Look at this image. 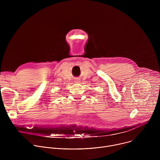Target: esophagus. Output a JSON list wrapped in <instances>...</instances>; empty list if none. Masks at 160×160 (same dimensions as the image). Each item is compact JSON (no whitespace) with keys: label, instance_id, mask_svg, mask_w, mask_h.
Instances as JSON below:
<instances>
[{"label":"esophagus","instance_id":"1","mask_svg":"<svg viewBox=\"0 0 160 160\" xmlns=\"http://www.w3.org/2000/svg\"><path fill=\"white\" fill-rule=\"evenodd\" d=\"M76 82H78V80H77V81H76Z\"/></svg>","mask_w":160,"mask_h":160}]
</instances>
